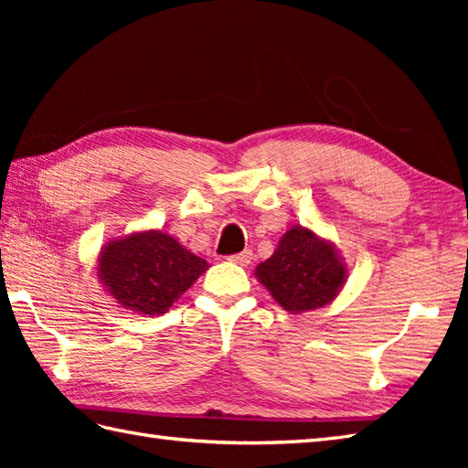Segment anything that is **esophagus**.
I'll use <instances>...</instances> for the list:
<instances>
[{
    "instance_id": "1",
    "label": "esophagus",
    "mask_w": 468,
    "mask_h": 468,
    "mask_svg": "<svg viewBox=\"0 0 468 468\" xmlns=\"http://www.w3.org/2000/svg\"><path fill=\"white\" fill-rule=\"evenodd\" d=\"M251 257H253L251 250H243L241 253L229 255V261H233V263H237V265H247V263L251 261Z\"/></svg>"
}]
</instances>
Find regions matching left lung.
<instances>
[{
	"label": "left lung",
	"instance_id": "obj_1",
	"mask_svg": "<svg viewBox=\"0 0 468 468\" xmlns=\"http://www.w3.org/2000/svg\"><path fill=\"white\" fill-rule=\"evenodd\" d=\"M255 275L283 310L302 314L330 303L346 280V270L330 243L293 227L270 260L257 265Z\"/></svg>",
	"mask_w": 468,
	"mask_h": 468
}]
</instances>
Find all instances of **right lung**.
<instances>
[{
    "label": "right lung",
    "instance_id": "obj_1",
    "mask_svg": "<svg viewBox=\"0 0 468 468\" xmlns=\"http://www.w3.org/2000/svg\"><path fill=\"white\" fill-rule=\"evenodd\" d=\"M208 267L201 257L161 231L136 233L108 243L101 255V280L126 310L165 314Z\"/></svg>",
    "mask_w": 468,
    "mask_h": 468
}]
</instances>
